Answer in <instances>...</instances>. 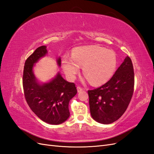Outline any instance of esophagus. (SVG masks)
I'll list each match as a JSON object with an SVG mask.
<instances>
[{
    "label": "esophagus",
    "mask_w": 154,
    "mask_h": 154,
    "mask_svg": "<svg viewBox=\"0 0 154 154\" xmlns=\"http://www.w3.org/2000/svg\"><path fill=\"white\" fill-rule=\"evenodd\" d=\"M77 92H81L82 91V90H83V88H82V87H81V86H77Z\"/></svg>",
    "instance_id": "34e87169"
}]
</instances>
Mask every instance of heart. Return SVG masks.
Returning a JSON list of instances; mask_svg holds the SVG:
<instances>
[{
	"label": "heart",
	"mask_w": 154,
	"mask_h": 154,
	"mask_svg": "<svg viewBox=\"0 0 154 154\" xmlns=\"http://www.w3.org/2000/svg\"><path fill=\"white\" fill-rule=\"evenodd\" d=\"M115 53L98 45L80 47L75 49L72 57L62 60L63 69L70 79L79 72L80 66L93 85L105 83L112 77L117 66Z\"/></svg>",
	"instance_id": "b5f03b06"
}]
</instances>
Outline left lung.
Listing matches in <instances>:
<instances>
[{
  "mask_svg": "<svg viewBox=\"0 0 154 154\" xmlns=\"http://www.w3.org/2000/svg\"><path fill=\"white\" fill-rule=\"evenodd\" d=\"M134 85L132 61L127 57L108 82L88 90L90 111L94 120L109 124L119 119L131 101Z\"/></svg>",
  "mask_w": 154,
  "mask_h": 154,
  "instance_id": "8db88e82",
  "label": "left lung"
}]
</instances>
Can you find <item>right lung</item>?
I'll return each mask as SVG.
<instances>
[{"label": "right lung", "mask_w": 154, "mask_h": 154, "mask_svg": "<svg viewBox=\"0 0 154 154\" xmlns=\"http://www.w3.org/2000/svg\"><path fill=\"white\" fill-rule=\"evenodd\" d=\"M47 52L45 46L39 47L27 58L23 70V86L26 103L35 115L47 124L57 125L69 118V102L77 90L73 82L66 81L59 73L48 83H38L32 72L33 66ZM57 62L60 66V58Z\"/></svg>", "instance_id": "1"}]
</instances>
